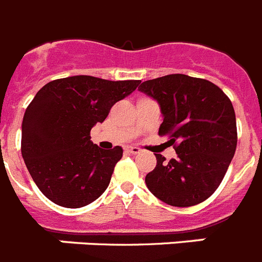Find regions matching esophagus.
<instances>
[{"label": "esophagus", "instance_id": "1", "mask_svg": "<svg viewBox=\"0 0 262 262\" xmlns=\"http://www.w3.org/2000/svg\"><path fill=\"white\" fill-rule=\"evenodd\" d=\"M127 151H128L129 154H134V155H136V154L140 152V148H138V147H128V148H127Z\"/></svg>", "mask_w": 262, "mask_h": 262}]
</instances>
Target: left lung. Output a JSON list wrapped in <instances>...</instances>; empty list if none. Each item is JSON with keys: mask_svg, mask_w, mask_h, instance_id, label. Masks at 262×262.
I'll return each mask as SVG.
<instances>
[{"mask_svg": "<svg viewBox=\"0 0 262 262\" xmlns=\"http://www.w3.org/2000/svg\"><path fill=\"white\" fill-rule=\"evenodd\" d=\"M139 90L160 104L159 135L168 138L178 155L167 162L156 154L147 187L172 207L203 203L223 182L237 146L231 99L209 80L184 74L146 80Z\"/></svg>", "mask_w": 262, "mask_h": 262, "instance_id": "8db88e82", "label": "left lung"}]
</instances>
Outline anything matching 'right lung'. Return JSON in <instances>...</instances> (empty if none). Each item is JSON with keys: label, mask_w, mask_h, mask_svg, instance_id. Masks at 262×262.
<instances>
[{"label": "right lung", "mask_w": 262, "mask_h": 262, "mask_svg": "<svg viewBox=\"0 0 262 262\" xmlns=\"http://www.w3.org/2000/svg\"><path fill=\"white\" fill-rule=\"evenodd\" d=\"M139 84L74 75L51 80L35 94L24 115L21 152L49 200L80 208L106 191L123 149L99 148L90 140V131Z\"/></svg>", "instance_id": "1"}]
</instances>
